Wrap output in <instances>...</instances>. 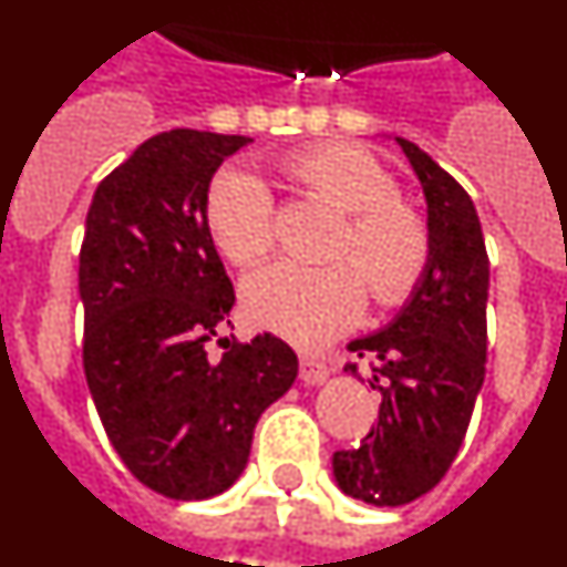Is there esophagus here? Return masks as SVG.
<instances>
[{
	"mask_svg": "<svg viewBox=\"0 0 567 567\" xmlns=\"http://www.w3.org/2000/svg\"><path fill=\"white\" fill-rule=\"evenodd\" d=\"M329 378V365L315 358H300V380L307 385H320Z\"/></svg>",
	"mask_w": 567,
	"mask_h": 567,
	"instance_id": "1",
	"label": "esophagus"
}]
</instances>
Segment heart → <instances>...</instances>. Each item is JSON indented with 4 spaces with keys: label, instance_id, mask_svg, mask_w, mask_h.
<instances>
[{
    "label": "heart",
    "instance_id": "b5f03b06",
    "mask_svg": "<svg viewBox=\"0 0 567 567\" xmlns=\"http://www.w3.org/2000/svg\"><path fill=\"white\" fill-rule=\"evenodd\" d=\"M284 173L298 189L349 218L332 247L340 264L300 267L278 260L249 275L244 307L260 329L298 346H320L358 323L365 287L380 307H398L417 289L432 258V235L400 202L394 175L372 153L354 144H315L289 155ZM204 215L215 247L238 267H252L272 249V195L260 175L249 169L218 175Z\"/></svg>",
    "mask_w": 567,
    "mask_h": 567
}]
</instances>
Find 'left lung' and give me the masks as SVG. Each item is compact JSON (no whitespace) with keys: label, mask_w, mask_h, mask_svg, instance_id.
<instances>
[{"label":"left lung","mask_w":567,"mask_h":567,"mask_svg":"<svg viewBox=\"0 0 567 567\" xmlns=\"http://www.w3.org/2000/svg\"><path fill=\"white\" fill-rule=\"evenodd\" d=\"M423 184L432 258L394 320L349 343L374 360L378 425L334 452L340 491L369 505L423 497L452 468L485 380L488 252L471 195L417 144L398 138ZM358 374V365H346Z\"/></svg>","instance_id":"8db88e82"}]
</instances>
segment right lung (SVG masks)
I'll return each mask as SVG.
<instances>
[{"instance_id":"add662e5","label":"right lung","mask_w":567,"mask_h":567,"mask_svg":"<svg viewBox=\"0 0 567 567\" xmlns=\"http://www.w3.org/2000/svg\"><path fill=\"white\" fill-rule=\"evenodd\" d=\"M247 135L169 130L93 193L79 252L84 374L133 477L169 499H209L247 468L255 423L289 392L298 354L275 334L221 338L233 280L207 229V193Z\"/></svg>"}]
</instances>
